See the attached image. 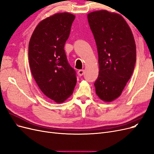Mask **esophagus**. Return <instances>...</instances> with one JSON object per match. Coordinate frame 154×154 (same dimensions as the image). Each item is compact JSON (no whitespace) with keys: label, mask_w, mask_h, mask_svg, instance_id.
Here are the masks:
<instances>
[{"label":"esophagus","mask_w":154,"mask_h":154,"mask_svg":"<svg viewBox=\"0 0 154 154\" xmlns=\"http://www.w3.org/2000/svg\"><path fill=\"white\" fill-rule=\"evenodd\" d=\"M83 74H84V70H83V69L79 70V71H78V74H79V75L82 76Z\"/></svg>","instance_id":"obj_1"}]
</instances>
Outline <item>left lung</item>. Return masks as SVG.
<instances>
[{"mask_svg": "<svg viewBox=\"0 0 154 154\" xmlns=\"http://www.w3.org/2000/svg\"><path fill=\"white\" fill-rule=\"evenodd\" d=\"M87 18L98 53L99 75L96 93L105 102L119 97L133 73L136 46L132 32L119 14L100 10Z\"/></svg>", "mask_w": 154, "mask_h": 154, "instance_id": "left-lung-1", "label": "left lung"}]
</instances>
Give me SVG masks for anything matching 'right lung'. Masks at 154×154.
Instances as JSON below:
<instances>
[{"label":"right lung","instance_id":"add662e5","mask_svg":"<svg viewBox=\"0 0 154 154\" xmlns=\"http://www.w3.org/2000/svg\"><path fill=\"white\" fill-rule=\"evenodd\" d=\"M74 18L66 12L45 18L35 27L29 43L32 75L42 92L58 103L72 95L76 84V72L64 50Z\"/></svg>","mask_w":154,"mask_h":154}]
</instances>
